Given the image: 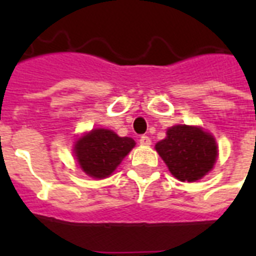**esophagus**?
I'll return each instance as SVG.
<instances>
[{
    "label": "esophagus",
    "instance_id": "esophagus-1",
    "mask_svg": "<svg viewBox=\"0 0 256 256\" xmlns=\"http://www.w3.org/2000/svg\"><path fill=\"white\" fill-rule=\"evenodd\" d=\"M140 144L144 146H148V144H152V140L148 136H142L140 138Z\"/></svg>",
    "mask_w": 256,
    "mask_h": 256
}]
</instances>
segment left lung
Returning <instances> with one entry per match:
<instances>
[{"mask_svg":"<svg viewBox=\"0 0 256 256\" xmlns=\"http://www.w3.org/2000/svg\"><path fill=\"white\" fill-rule=\"evenodd\" d=\"M158 154L175 178L194 182L206 175L216 160V144L200 128L172 126L168 136L156 144Z\"/></svg>","mask_w":256,"mask_h":256,"instance_id":"8db88e82","label":"left lung"}]
</instances>
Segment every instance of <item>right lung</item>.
<instances>
[{
	"instance_id": "right-lung-1",
	"label": "right lung",
	"mask_w": 256,
	"mask_h": 256,
	"mask_svg": "<svg viewBox=\"0 0 256 256\" xmlns=\"http://www.w3.org/2000/svg\"><path fill=\"white\" fill-rule=\"evenodd\" d=\"M136 146L128 136H118L112 130L96 128L76 144V156L86 174L92 178H106Z\"/></svg>"
}]
</instances>
